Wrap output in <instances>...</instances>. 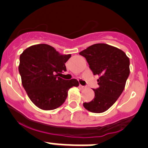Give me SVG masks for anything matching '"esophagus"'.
Listing matches in <instances>:
<instances>
[{
  "label": "esophagus",
  "mask_w": 148,
  "mask_h": 148,
  "mask_svg": "<svg viewBox=\"0 0 148 148\" xmlns=\"http://www.w3.org/2000/svg\"><path fill=\"white\" fill-rule=\"evenodd\" d=\"M79 88H80V89H84L86 87L83 86H82V85H80V86H79Z\"/></svg>",
  "instance_id": "34e87169"
}]
</instances>
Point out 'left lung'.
I'll return each mask as SVG.
<instances>
[{
    "instance_id": "obj_1",
    "label": "left lung",
    "mask_w": 148,
    "mask_h": 148,
    "mask_svg": "<svg viewBox=\"0 0 148 148\" xmlns=\"http://www.w3.org/2000/svg\"><path fill=\"white\" fill-rule=\"evenodd\" d=\"M93 75H99L94 99L83 103L93 113L106 112L120 96L130 75V59L122 50L106 44H95L80 52Z\"/></svg>"
}]
</instances>
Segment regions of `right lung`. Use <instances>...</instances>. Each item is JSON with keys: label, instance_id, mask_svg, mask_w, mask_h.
<instances>
[{"label": "right lung", "instance_id": "add662e5", "mask_svg": "<svg viewBox=\"0 0 148 148\" xmlns=\"http://www.w3.org/2000/svg\"><path fill=\"white\" fill-rule=\"evenodd\" d=\"M71 57V54L62 55L45 44L29 47L20 55L18 71L23 87L39 109H57L65 102L68 90L79 86L76 79L68 80L58 77L67 71L65 63Z\"/></svg>", "mask_w": 148, "mask_h": 148}]
</instances>
